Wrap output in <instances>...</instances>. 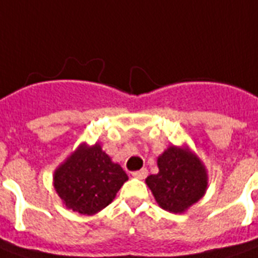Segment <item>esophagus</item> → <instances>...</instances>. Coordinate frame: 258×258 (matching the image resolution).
Instances as JSON below:
<instances>
[{"label":"esophagus","mask_w":258,"mask_h":258,"mask_svg":"<svg viewBox=\"0 0 258 258\" xmlns=\"http://www.w3.org/2000/svg\"><path fill=\"white\" fill-rule=\"evenodd\" d=\"M132 175H133L134 178H137V179H145V178L148 176V170L146 169L138 170V171L132 172Z\"/></svg>","instance_id":"obj_1"}]
</instances>
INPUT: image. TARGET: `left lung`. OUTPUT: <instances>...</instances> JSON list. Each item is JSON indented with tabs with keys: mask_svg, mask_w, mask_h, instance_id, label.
<instances>
[{
	"mask_svg": "<svg viewBox=\"0 0 258 258\" xmlns=\"http://www.w3.org/2000/svg\"><path fill=\"white\" fill-rule=\"evenodd\" d=\"M158 172L145 182L161 208L184 214L201 201L208 188V171L197 153L187 145H170L157 158Z\"/></svg>",
	"mask_w": 258,
	"mask_h": 258,
	"instance_id": "left-lung-1",
	"label": "left lung"
}]
</instances>
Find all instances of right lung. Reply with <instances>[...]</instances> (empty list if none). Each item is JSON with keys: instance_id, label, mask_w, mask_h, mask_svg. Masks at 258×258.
I'll return each instance as SVG.
<instances>
[{"instance_id": "obj_1", "label": "right lung", "mask_w": 258, "mask_h": 258, "mask_svg": "<svg viewBox=\"0 0 258 258\" xmlns=\"http://www.w3.org/2000/svg\"><path fill=\"white\" fill-rule=\"evenodd\" d=\"M127 179L99 142H83L55 169L52 184L67 210L92 216L113 202Z\"/></svg>"}]
</instances>
